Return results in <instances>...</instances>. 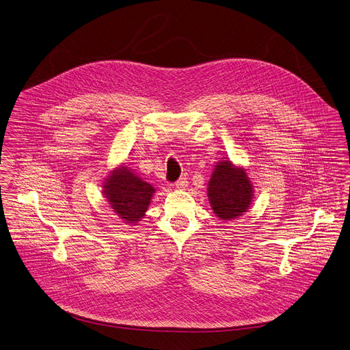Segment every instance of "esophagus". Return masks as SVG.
Segmentation results:
<instances>
[{
	"mask_svg": "<svg viewBox=\"0 0 350 350\" xmlns=\"http://www.w3.org/2000/svg\"><path fill=\"white\" fill-rule=\"evenodd\" d=\"M187 178H180L176 183H175V186H176V189H179V190H185L186 187H187Z\"/></svg>",
	"mask_w": 350,
	"mask_h": 350,
	"instance_id": "1",
	"label": "esophagus"
}]
</instances>
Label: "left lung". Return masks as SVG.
I'll list each match as a JSON object with an SVG mask.
<instances>
[{
    "mask_svg": "<svg viewBox=\"0 0 350 350\" xmlns=\"http://www.w3.org/2000/svg\"><path fill=\"white\" fill-rule=\"evenodd\" d=\"M206 190L211 208L221 220L242 216L250 208L254 196L246 170L227 159L215 165Z\"/></svg>",
    "mask_w": 350,
    "mask_h": 350,
    "instance_id": "left-lung-1",
    "label": "left lung"
}]
</instances>
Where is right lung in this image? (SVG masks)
Wrapping results in <instances>:
<instances>
[{
  "mask_svg": "<svg viewBox=\"0 0 350 350\" xmlns=\"http://www.w3.org/2000/svg\"><path fill=\"white\" fill-rule=\"evenodd\" d=\"M104 197L118 217L124 223L137 226L145 216L154 187L137 176L129 167H116L104 180Z\"/></svg>",
  "mask_w": 350,
  "mask_h": 350,
  "instance_id": "right-lung-1",
  "label": "right lung"
}]
</instances>
